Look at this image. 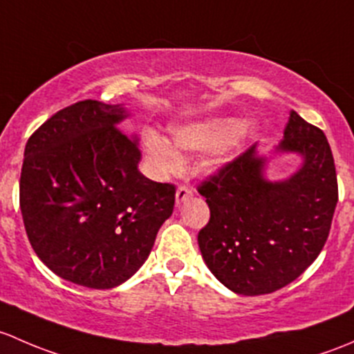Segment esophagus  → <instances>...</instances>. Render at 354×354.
I'll return each mask as SVG.
<instances>
[{
	"label": "esophagus",
	"mask_w": 354,
	"mask_h": 354,
	"mask_svg": "<svg viewBox=\"0 0 354 354\" xmlns=\"http://www.w3.org/2000/svg\"><path fill=\"white\" fill-rule=\"evenodd\" d=\"M192 198V191L189 187H185V185H180V187L177 189L176 192V203L177 204H182L184 201H187V199Z\"/></svg>",
	"instance_id": "34e87169"
}]
</instances>
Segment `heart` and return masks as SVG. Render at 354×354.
<instances>
[{
	"label": "heart",
	"mask_w": 354,
	"mask_h": 354,
	"mask_svg": "<svg viewBox=\"0 0 354 354\" xmlns=\"http://www.w3.org/2000/svg\"><path fill=\"white\" fill-rule=\"evenodd\" d=\"M256 129L257 122L254 119L235 121L232 118L211 115L172 124L169 127V141L155 131H147L143 136V151L151 172L158 178L178 172L184 153L211 150L209 165L220 169L254 136Z\"/></svg>",
	"instance_id": "obj_1"
}]
</instances>
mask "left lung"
Here are the masks:
<instances>
[{
	"label": "left lung",
	"instance_id": "8db88e82",
	"mask_svg": "<svg viewBox=\"0 0 354 354\" xmlns=\"http://www.w3.org/2000/svg\"><path fill=\"white\" fill-rule=\"evenodd\" d=\"M297 154L299 169L269 179L276 156ZM211 218L198 243L207 269L236 295L256 297L290 285L322 250L337 204L333 151L319 127L295 111L283 141L269 153L259 143L198 189Z\"/></svg>",
	"mask_w": 354,
	"mask_h": 354
}]
</instances>
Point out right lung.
Returning <instances> with one entry per match:
<instances>
[{
	"mask_svg": "<svg viewBox=\"0 0 354 354\" xmlns=\"http://www.w3.org/2000/svg\"><path fill=\"white\" fill-rule=\"evenodd\" d=\"M124 104L83 100L63 109L28 138L20 209L39 259L75 285L111 290L150 256L169 220L176 187L138 169L136 134L119 124Z\"/></svg>",
	"mask_w": 354,
	"mask_h": 354,
	"instance_id": "obj_1",
	"label": "right lung"
}]
</instances>
